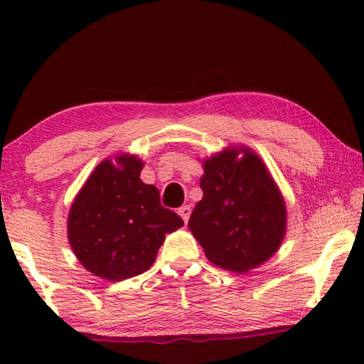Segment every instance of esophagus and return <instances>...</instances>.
<instances>
[{"instance_id":"1","label":"esophagus","mask_w":364,"mask_h":364,"mask_svg":"<svg viewBox=\"0 0 364 364\" xmlns=\"http://www.w3.org/2000/svg\"><path fill=\"white\" fill-rule=\"evenodd\" d=\"M191 212H192V208L188 205H182L181 208H178V215L182 217V220L186 223L188 222V218H191Z\"/></svg>"}]
</instances>
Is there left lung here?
<instances>
[{
  "label": "left lung",
  "instance_id": "obj_1",
  "mask_svg": "<svg viewBox=\"0 0 364 364\" xmlns=\"http://www.w3.org/2000/svg\"><path fill=\"white\" fill-rule=\"evenodd\" d=\"M203 197L188 228L207 260L235 273L263 265L287 235L285 197L262 157L248 146H227L202 159Z\"/></svg>",
  "mask_w": 364,
  "mask_h": 364
}]
</instances>
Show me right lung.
I'll list each match as a JSON object with an SVG mask.
<instances>
[{
    "label": "right lung",
    "instance_id": "1",
    "mask_svg": "<svg viewBox=\"0 0 364 364\" xmlns=\"http://www.w3.org/2000/svg\"><path fill=\"white\" fill-rule=\"evenodd\" d=\"M136 154L106 157L86 178L68 213V240L94 277L121 282L149 270L167 233L183 227L164 208L156 186L144 183Z\"/></svg>",
    "mask_w": 364,
    "mask_h": 364
}]
</instances>
